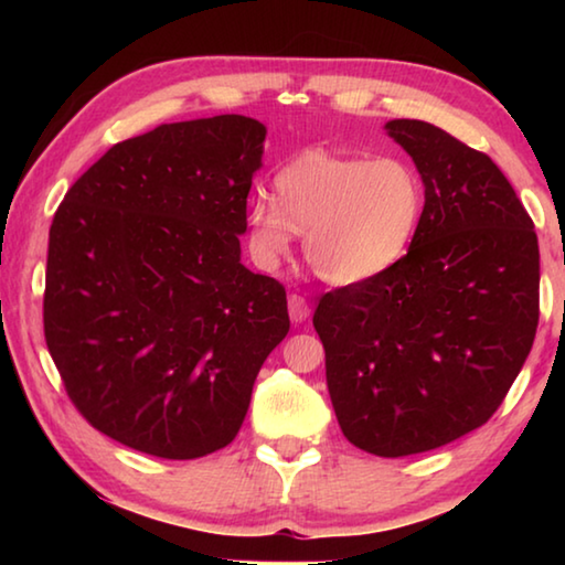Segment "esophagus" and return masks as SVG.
<instances>
[{"instance_id": "1", "label": "esophagus", "mask_w": 565, "mask_h": 565, "mask_svg": "<svg viewBox=\"0 0 565 565\" xmlns=\"http://www.w3.org/2000/svg\"><path fill=\"white\" fill-rule=\"evenodd\" d=\"M289 317L294 323L309 319V301L301 294H289Z\"/></svg>"}]
</instances>
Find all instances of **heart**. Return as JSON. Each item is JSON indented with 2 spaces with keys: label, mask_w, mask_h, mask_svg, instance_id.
Masks as SVG:
<instances>
[{
  "label": "heart",
  "mask_w": 565,
  "mask_h": 565,
  "mask_svg": "<svg viewBox=\"0 0 565 565\" xmlns=\"http://www.w3.org/2000/svg\"><path fill=\"white\" fill-rule=\"evenodd\" d=\"M271 201L248 209V248L262 266L291 252L303 234L311 271L333 286L361 284L404 259L426 209V186L401 157L303 151L274 177Z\"/></svg>",
  "instance_id": "obj_1"
}]
</instances>
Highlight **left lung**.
<instances>
[{"instance_id":"8db88e82","label":"left lung","mask_w":565,"mask_h":565,"mask_svg":"<svg viewBox=\"0 0 565 565\" xmlns=\"http://www.w3.org/2000/svg\"><path fill=\"white\" fill-rule=\"evenodd\" d=\"M426 186L404 259L319 299L313 329L343 436L361 451H434L483 426L539 329L533 218L489 154L418 119L386 124Z\"/></svg>"}]
</instances>
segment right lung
<instances>
[{
  "instance_id": "obj_1",
  "label": "right lung",
  "mask_w": 565,
  "mask_h": 565,
  "mask_svg": "<svg viewBox=\"0 0 565 565\" xmlns=\"http://www.w3.org/2000/svg\"><path fill=\"white\" fill-rule=\"evenodd\" d=\"M266 129L242 114L114 145L50 228L44 339L87 424L189 461L234 441L289 333L286 289L238 262Z\"/></svg>"
}]
</instances>
